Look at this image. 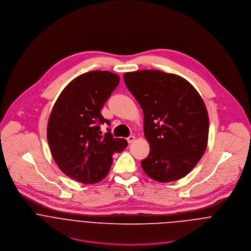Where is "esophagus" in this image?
<instances>
[{
	"label": "esophagus",
	"instance_id": "esophagus-1",
	"mask_svg": "<svg viewBox=\"0 0 251 251\" xmlns=\"http://www.w3.org/2000/svg\"><path fill=\"white\" fill-rule=\"evenodd\" d=\"M126 140H127V142H128V143H132V142L135 140V137H134L133 135H130V136H128V137L126 138Z\"/></svg>",
	"mask_w": 251,
	"mask_h": 251
}]
</instances>
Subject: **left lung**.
<instances>
[{
    "mask_svg": "<svg viewBox=\"0 0 251 251\" xmlns=\"http://www.w3.org/2000/svg\"><path fill=\"white\" fill-rule=\"evenodd\" d=\"M128 91L144 113V134L150 153L144 172L159 182L183 178L204 154L209 136L205 103L185 79L159 71L124 74Z\"/></svg>",
    "mask_w": 251,
    "mask_h": 251,
    "instance_id": "left-lung-1",
    "label": "left lung"
}]
</instances>
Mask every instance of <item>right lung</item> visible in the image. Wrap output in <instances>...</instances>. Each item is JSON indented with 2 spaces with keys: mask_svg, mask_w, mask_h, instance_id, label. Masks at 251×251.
I'll use <instances>...</instances> for the list:
<instances>
[{
  "mask_svg": "<svg viewBox=\"0 0 251 251\" xmlns=\"http://www.w3.org/2000/svg\"><path fill=\"white\" fill-rule=\"evenodd\" d=\"M120 82L113 72L93 71L73 79L55 102L47 126V141L58 167L72 179L86 184L107 176L112 155L127 141L100 135L105 120L100 111ZM109 130V129H108Z\"/></svg>",
  "mask_w": 251,
  "mask_h": 251,
  "instance_id": "1",
  "label": "right lung"
}]
</instances>
